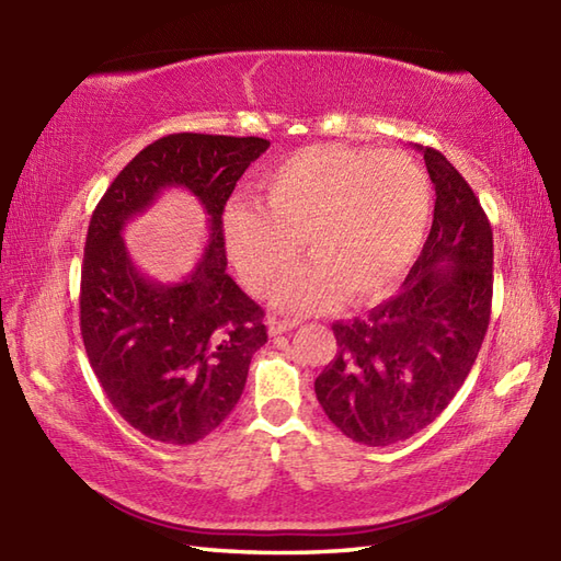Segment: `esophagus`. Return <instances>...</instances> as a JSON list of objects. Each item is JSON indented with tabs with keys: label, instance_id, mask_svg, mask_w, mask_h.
<instances>
[{
	"label": "esophagus",
	"instance_id": "obj_1",
	"mask_svg": "<svg viewBox=\"0 0 561 561\" xmlns=\"http://www.w3.org/2000/svg\"><path fill=\"white\" fill-rule=\"evenodd\" d=\"M294 328H299V320H291V318H270L267 330L270 335H284V332H289Z\"/></svg>",
	"mask_w": 561,
	"mask_h": 561
}]
</instances>
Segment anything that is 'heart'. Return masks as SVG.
Returning a JSON list of instances; mask_svg holds the SVG:
<instances>
[{
    "label": "heart",
    "instance_id": "b5f03b06",
    "mask_svg": "<svg viewBox=\"0 0 561 561\" xmlns=\"http://www.w3.org/2000/svg\"><path fill=\"white\" fill-rule=\"evenodd\" d=\"M428 217L432 185L408 153L316 145L262 178L260 205L231 202L221 233L255 294H267L306 243L313 260L274 289V304L318 311L388 296L420 255Z\"/></svg>",
    "mask_w": 561,
    "mask_h": 561
}]
</instances>
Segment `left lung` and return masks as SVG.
Instances as JSON below:
<instances>
[{"mask_svg":"<svg viewBox=\"0 0 561 561\" xmlns=\"http://www.w3.org/2000/svg\"><path fill=\"white\" fill-rule=\"evenodd\" d=\"M420 151L436 190L422 253L398 296L332 325L337 354L316 378L328 420L364 446L398 444L432 424L465 383L490 328V219L444 153Z\"/></svg>","mask_w":561,"mask_h":561,"instance_id":"obj_1","label":"left lung"}]
</instances>
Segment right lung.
Returning a JSON list of instances; mask_svg holds the SVG:
<instances>
[{"label":"right lung","instance_id":"obj_1","mask_svg":"<svg viewBox=\"0 0 561 561\" xmlns=\"http://www.w3.org/2000/svg\"><path fill=\"white\" fill-rule=\"evenodd\" d=\"M270 147L260 137L181 133L141 149L91 214L81 265V337L123 420L151 440L190 446L211 434L267 342L265 311L226 272L221 214L238 178ZM165 186L190 188L210 217L206 255L178 285L147 280L122 229Z\"/></svg>","mask_w":561,"mask_h":561}]
</instances>
